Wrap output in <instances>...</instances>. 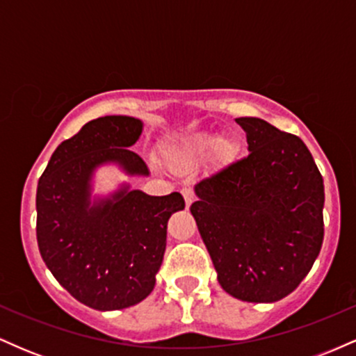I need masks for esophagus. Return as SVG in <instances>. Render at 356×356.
Masks as SVG:
<instances>
[{"instance_id": "1", "label": "esophagus", "mask_w": 356, "mask_h": 356, "mask_svg": "<svg viewBox=\"0 0 356 356\" xmlns=\"http://www.w3.org/2000/svg\"><path fill=\"white\" fill-rule=\"evenodd\" d=\"M182 195H184V201H186V206H187V207H189L191 204L195 201L194 192H192L191 189H182Z\"/></svg>"}]
</instances>
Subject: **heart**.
I'll use <instances>...</instances> for the list:
<instances>
[{
	"label": "heart",
	"mask_w": 356,
	"mask_h": 356,
	"mask_svg": "<svg viewBox=\"0 0 356 356\" xmlns=\"http://www.w3.org/2000/svg\"><path fill=\"white\" fill-rule=\"evenodd\" d=\"M239 152V144L232 137H220L216 134H199L184 138L169 150V159L179 165H201L207 159L214 164H231Z\"/></svg>",
	"instance_id": "heart-1"
}]
</instances>
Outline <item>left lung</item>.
<instances>
[{"instance_id":"8db88e82","label":"left lung","mask_w":356,"mask_h":356,"mask_svg":"<svg viewBox=\"0 0 356 356\" xmlns=\"http://www.w3.org/2000/svg\"><path fill=\"white\" fill-rule=\"evenodd\" d=\"M236 122L249 155L195 184L191 212L224 291L275 303L320 254L325 186L300 137L256 117Z\"/></svg>"}]
</instances>
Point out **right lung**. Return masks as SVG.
Wrapping results in <instances>:
<instances>
[{
    "label": "right lung",
    "instance_id": "add662e5",
    "mask_svg": "<svg viewBox=\"0 0 356 356\" xmlns=\"http://www.w3.org/2000/svg\"><path fill=\"white\" fill-rule=\"evenodd\" d=\"M142 129V120L127 115L88 122L56 147L36 189V239L44 264L75 300L99 312L129 308L152 293L167 220L186 207L179 192L149 195L129 184L92 197L102 165L150 174L129 149Z\"/></svg>",
    "mask_w": 356,
    "mask_h": 356
}]
</instances>
